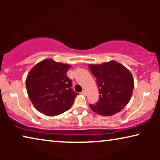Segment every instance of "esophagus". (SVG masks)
<instances>
[{"mask_svg":"<svg viewBox=\"0 0 160 160\" xmlns=\"http://www.w3.org/2000/svg\"><path fill=\"white\" fill-rule=\"evenodd\" d=\"M81 93H82V95H86V91H85V90H83L82 92H81Z\"/></svg>","mask_w":160,"mask_h":160,"instance_id":"34e87169","label":"esophagus"}]
</instances>
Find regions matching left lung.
Returning <instances> with one entry per match:
<instances>
[{"label": "left lung", "mask_w": 160, "mask_h": 160, "mask_svg": "<svg viewBox=\"0 0 160 160\" xmlns=\"http://www.w3.org/2000/svg\"><path fill=\"white\" fill-rule=\"evenodd\" d=\"M96 78L99 100L89 104L94 112L102 116H112L119 112L130 101L134 81L130 71L114 60L100 65H89Z\"/></svg>", "instance_id": "1"}]
</instances>
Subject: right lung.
Returning a JSON list of instances; mask_svg holds the SVG:
<instances>
[{"label":"right lung","instance_id":"add662e5","mask_svg":"<svg viewBox=\"0 0 160 160\" xmlns=\"http://www.w3.org/2000/svg\"><path fill=\"white\" fill-rule=\"evenodd\" d=\"M70 65L51 59L41 61L26 78V88L32 103L43 114L54 117L68 110L78 95L71 88L66 73Z\"/></svg>","mask_w":160,"mask_h":160}]
</instances>
